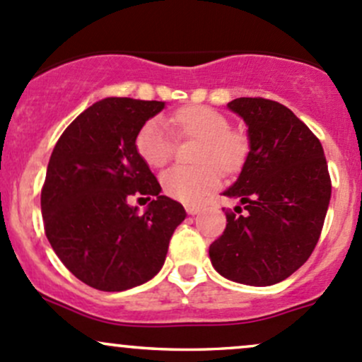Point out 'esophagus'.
I'll list each match as a JSON object with an SVG mask.
<instances>
[{
	"label": "esophagus",
	"mask_w": 362,
	"mask_h": 362,
	"mask_svg": "<svg viewBox=\"0 0 362 362\" xmlns=\"http://www.w3.org/2000/svg\"><path fill=\"white\" fill-rule=\"evenodd\" d=\"M199 209H201L199 204H187V206H185V211H187L189 214H197V213H199Z\"/></svg>",
	"instance_id": "obj_1"
}]
</instances>
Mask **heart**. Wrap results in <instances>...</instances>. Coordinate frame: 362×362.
<instances>
[{
    "label": "heart",
    "mask_w": 362,
    "mask_h": 362,
    "mask_svg": "<svg viewBox=\"0 0 362 362\" xmlns=\"http://www.w3.org/2000/svg\"><path fill=\"white\" fill-rule=\"evenodd\" d=\"M178 139H199L197 166H172L161 175V187L173 199L194 204L220 185L221 170L235 172L244 165L249 141L242 130L230 129L228 118L208 106H184L168 118ZM136 148L153 168L173 158L177 138L161 118H151L139 129Z\"/></svg>",
    "instance_id": "heart-1"
}]
</instances>
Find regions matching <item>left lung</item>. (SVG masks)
Listing matches in <instances>:
<instances>
[{
    "label": "left lung",
    "instance_id": "8db88e82",
    "mask_svg": "<svg viewBox=\"0 0 362 362\" xmlns=\"http://www.w3.org/2000/svg\"><path fill=\"white\" fill-rule=\"evenodd\" d=\"M228 108L247 123L251 151L223 194L239 197L244 208L237 206L239 214L226 209L209 257L228 280L273 285L297 272L320 240L332 196L327 158L320 139L287 106L237 98Z\"/></svg>",
    "mask_w": 362,
    "mask_h": 362
}]
</instances>
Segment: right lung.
<instances>
[{
	"label": "right lung",
	"instance_id": "obj_1",
	"mask_svg": "<svg viewBox=\"0 0 362 362\" xmlns=\"http://www.w3.org/2000/svg\"><path fill=\"white\" fill-rule=\"evenodd\" d=\"M163 108L161 101L101 99L66 127L47 163L41 190L46 237L62 263L98 291L151 280L185 220L184 206L161 196L136 148L139 129ZM132 197L151 201L144 215L128 204Z\"/></svg>",
	"mask_w": 362,
	"mask_h": 362
}]
</instances>
